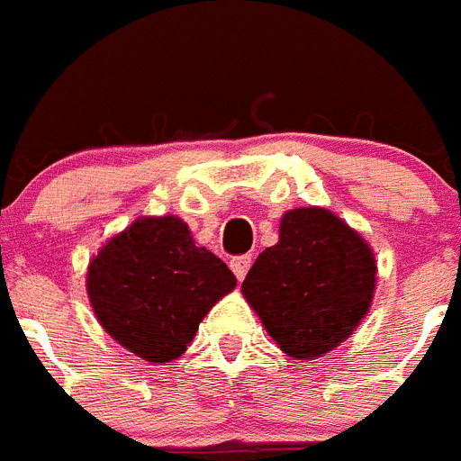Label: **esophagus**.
I'll list each match as a JSON object with an SVG mask.
<instances>
[{
  "label": "esophagus",
  "mask_w": 461,
  "mask_h": 461,
  "mask_svg": "<svg viewBox=\"0 0 461 461\" xmlns=\"http://www.w3.org/2000/svg\"><path fill=\"white\" fill-rule=\"evenodd\" d=\"M250 264H253V258H250V255H240V258L230 259V268H232V273L237 276V280L240 282L244 280L246 273H249V268H250Z\"/></svg>",
  "instance_id": "obj_1"
}]
</instances>
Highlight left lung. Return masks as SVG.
Listing matches in <instances>:
<instances>
[{
  "instance_id": "obj_1",
  "label": "left lung",
  "mask_w": 461,
  "mask_h": 461,
  "mask_svg": "<svg viewBox=\"0 0 461 461\" xmlns=\"http://www.w3.org/2000/svg\"><path fill=\"white\" fill-rule=\"evenodd\" d=\"M376 258L366 237L321 206L280 220L277 244L262 250L241 294L277 348L298 361L325 357L370 313Z\"/></svg>"
}]
</instances>
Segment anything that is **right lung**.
Wrapping results in <instances>:
<instances>
[{
  "mask_svg": "<svg viewBox=\"0 0 461 461\" xmlns=\"http://www.w3.org/2000/svg\"><path fill=\"white\" fill-rule=\"evenodd\" d=\"M86 295L100 327L127 352L170 363L199 322L237 286L215 253L176 215L139 217L109 237L86 267Z\"/></svg>",
  "mask_w": 461,
  "mask_h": 461,
  "instance_id": "add662e5",
  "label": "right lung"
}]
</instances>
